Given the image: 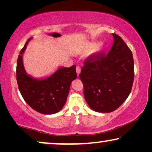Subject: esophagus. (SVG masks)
Instances as JSON below:
<instances>
[{"mask_svg":"<svg viewBox=\"0 0 152 152\" xmlns=\"http://www.w3.org/2000/svg\"><path fill=\"white\" fill-rule=\"evenodd\" d=\"M76 72H77V76H79V75H80V72H81V68L80 66H77L76 68Z\"/></svg>","mask_w":152,"mask_h":152,"instance_id":"34e87169","label":"esophagus"}]
</instances>
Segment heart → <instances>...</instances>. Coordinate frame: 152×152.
Wrapping results in <instances>:
<instances>
[{"mask_svg": "<svg viewBox=\"0 0 152 152\" xmlns=\"http://www.w3.org/2000/svg\"><path fill=\"white\" fill-rule=\"evenodd\" d=\"M99 45L98 43H90L88 45V46H87V49L88 50L90 51H92L94 50L95 48H96L97 45ZM102 50V48L101 46H98L97 48L96 49V52L97 53H99V52H100Z\"/></svg>", "mask_w": 152, "mask_h": 152, "instance_id": "1", "label": "heart"}]
</instances>
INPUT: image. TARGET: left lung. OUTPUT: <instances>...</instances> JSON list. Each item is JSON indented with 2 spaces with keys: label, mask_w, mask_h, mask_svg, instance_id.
<instances>
[{
  "label": "left lung",
  "mask_w": 152,
  "mask_h": 152,
  "mask_svg": "<svg viewBox=\"0 0 152 152\" xmlns=\"http://www.w3.org/2000/svg\"><path fill=\"white\" fill-rule=\"evenodd\" d=\"M107 55H91L80 74L89 107L99 113L115 111L126 100L132 88L134 63L132 53L118 35Z\"/></svg>",
  "instance_id": "8db88e82"
}]
</instances>
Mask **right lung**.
I'll use <instances>...</instances> for the list:
<instances>
[{
    "label": "right lung",
    "mask_w": 152,
    "mask_h": 152,
    "mask_svg": "<svg viewBox=\"0 0 152 152\" xmlns=\"http://www.w3.org/2000/svg\"><path fill=\"white\" fill-rule=\"evenodd\" d=\"M26 41L20 51L16 64V80L20 94L26 102L39 113L51 115L60 111L65 104L71 82L77 78L76 66L60 67L47 77L37 79L27 73L23 61Z\"/></svg>",
    "instance_id": "add662e5"
}]
</instances>
